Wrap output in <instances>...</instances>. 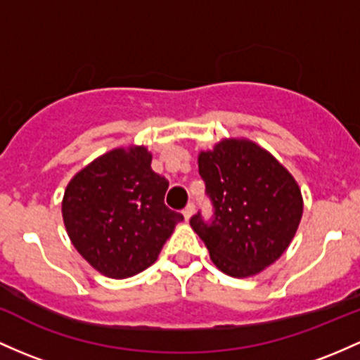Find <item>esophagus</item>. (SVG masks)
Instances as JSON below:
<instances>
[{
  "instance_id": "1",
  "label": "esophagus",
  "mask_w": 360,
  "mask_h": 360,
  "mask_svg": "<svg viewBox=\"0 0 360 360\" xmlns=\"http://www.w3.org/2000/svg\"><path fill=\"white\" fill-rule=\"evenodd\" d=\"M193 213H195V205H193V203H189L188 207L184 208V210H183V215H184V219L189 220V219H191V217H193Z\"/></svg>"
}]
</instances>
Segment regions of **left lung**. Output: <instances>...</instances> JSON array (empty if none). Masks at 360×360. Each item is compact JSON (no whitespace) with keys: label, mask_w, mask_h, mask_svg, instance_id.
Returning <instances> with one entry per match:
<instances>
[{"label":"left lung","mask_w":360,"mask_h":360,"mask_svg":"<svg viewBox=\"0 0 360 360\" xmlns=\"http://www.w3.org/2000/svg\"><path fill=\"white\" fill-rule=\"evenodd\" d=\"M198 171L215 207L205 224L189 220L210 252V259L234 278L262 274L285 252L302 219L297 181L248 138H224L198 153Z\"/></svg>","instance_id":"left-lung-1"}]
</instances>
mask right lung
Masks as SVG:
<instances>
[{
    "mask_svg": "<svg viewBox=\"0 0 360 360\" xmlns=\"http://www.w3.org/2000/svg\"><path fill=\"white\" fill-rule=\"evenodd\" d=\"M145 145L117 147L71 177L61 201L75 250L98 274L128 278L159 258L183 215L164 203L169 183Z\"/></svg>",
    "mask_w": 360,
    "mask_h": 360,
    "instance_id": "right-lung-1",
    "label": "right lung"
}]
</instances>
